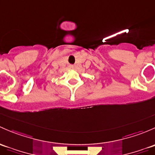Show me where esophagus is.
Wrapping results in <instances>:
<instances>
[{
  "label": "esophagus",
  "mask_w": 155,
  "mask_h": 155,
  "mask_svg": "<svg viewBox=\"0 0 155 155\" xmlns=\"http://www.w3.org/2000/svg\"><path fill=\"white\" fill-rule=\"evenodd\" d=\"M71 68H73V66H71Z\"/></svg>",
  "instance_id": "obj_1"
}]
</instances>
